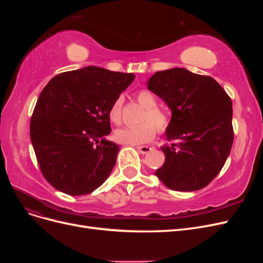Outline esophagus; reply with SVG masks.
Returning <instances> with one entry per match:
<instances>
[{"instance_id":"obj_1","label":"esophagus","mask_w":263,"mask_h":263,"mask_svg":"<svg viewBox=\"0 0 263 263\" xmlns=\"http://www.w3.org/2000/svg\"><path fill=\"white\" fill-rule=\"evenodd\" d=\"M137 149L140 151L141 154H148V153H150L153 148L149 146H139V147H137Z\"/></svg>"}]
</instances>
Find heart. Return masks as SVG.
Returning <instances> with one entry per match:
<instances>
[{
	"label": "heart",
	"instance_id": "1",
	"mask_svg": "<svg viewBox=\"0 0 263 263\" xmlns=\"http://www.w3.org/2000/svg\"><path fill=\"white\" fill-rule=\"evenodd\" d=\"M136 99L146 108L137 126L123 127L115 132L114 136L118 142L126 145H140L153 140L158 133L163 134L171 124L170 115L164 109L158 107L155 95L147 89H141L136 93ZM123 97H117L108 109V117L114 124L122 123Z\"/></svg>",
	"mask_w": 263,
	"mask_h": 263
}]
</instances>
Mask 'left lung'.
Returning a JSON list of instances; mask_svg holds the SVG:
<instances>
[{
	"label": "left lung",
	"instance_id": "left-lung-1",
	"mask_svg": "<svg viewBox=\"0 0 263 263\" xmlns=\"http://www.w3.org/2000/svg\"><path fill=\"white\" fill-rule=\"evenodd\" d=\"M148 89L172 112L161 147L165 161L156 171L163 184L191 192L209 185L224 166L234 142L233 103L218 82L183 68L158 71Z\"/></svg>",
	"mask_w": 263,
	"mask_h": 263
}]
</instances>
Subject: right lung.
Returning <instances> with one entry per match:
<instances>
[{"label":"right lung","mask_w":263,"mask_h":263,"mask_svg":"<svg viewBox=\"0 0 263 263\" xmlns=\"http://www.w3.org/2000/svg\"><path fill=\"white\" fill-rule=\"evenodd\" d=\"M134 73L85 67L53 77L30 118V140L45 179L69 195L93 192L108 178L119 146L110 133L108 109Z\"/></svg>","instance_id":"right-lung-1"}]
</instances>
